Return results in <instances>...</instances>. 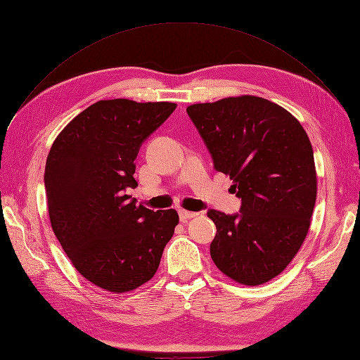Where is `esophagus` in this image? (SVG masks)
Instances as JSON below:
<instances>
[{"label": "esophagus", "mask_w": 360, "mask_h": 360, "mask_svg": "<svg viewBox=\"0 0 360 360\" xmlns=\"http://www.w3.org/2000/svg\"><path fill=\"white\" fill-rule=\"evenodd\" d=\"M194 216H197L195 212H188V210L179 209V219H181V222H186V221H188V219H191V217H194Z\"/></svg>", "instance_id": "esophagus-1"}]
</instances>
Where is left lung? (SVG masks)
Listing matches in <instances>:
<instances>
[{
	"instance_id": "left-lung-1",
	"label": "left lung",
	"mask_w": 360,
	"mask_h": 360,
	"mask_svg": "<svg viewBox=\"0 0 360 360\" xmlns=\"http://www.w3.org/2000/svg\"><path fill=\"white\" fill-rule=\"evenodd\" d=\"M186 113L241 198L240 213L207 210L217 229L210 256L240 284L268 283L288 266L310 226L316 170L309 136L285 108L253 96L193 104Z\"/></svg>"
}]
</instances>
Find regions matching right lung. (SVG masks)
I'll list each match as a JSON object with an SVG mask.
<instances>
[{
	"instance_id": "right-lung-1",
	"label": "right lung",
	"mask_w": 360,
	"mask_h": 360,
	"mask_svg": "<svg viewBox=\"0 0 360 360\" xmlns=\"http://www.w3.org/2000/svg\"><path fill=\"white\" fill-rule=\"evenodd\" d=\"M175 103L101 100L60 132L45 165L53 231L84 278L124 292L150 281L178 225L176 210L153 212L128 195L135 159Z\"/></svg>"
}]
</instances>
